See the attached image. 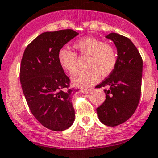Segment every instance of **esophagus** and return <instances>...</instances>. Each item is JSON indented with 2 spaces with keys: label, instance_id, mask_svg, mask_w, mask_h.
I'll return each mask as SVG.
<instances>
[{
  "label": "esophagus",
  "instance_id": "obj_1",
  "mask_svg": "<svg viewBox=\"0 0 158 158\" xmlns=\"http://www.w3.org/2000/svg\"><path fill=\"white\" fill-rule=\"evenodd\" d=\"M80 91H82V92H83V93H84V94H88V93H90V92H91V89H81L80 90Z\"/></svg>",
  "mask_w": 158,
  "mask_h": 158
}]
</instances>
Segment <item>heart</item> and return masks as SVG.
Segmentation results:
<instances>
[{
    "label": "heart",
    "mask_w": 158,
    "mask_h": 158,
    "mask_svg": "<svg viewBox=\"0 0 158 158\" xmlns=\"http://www.w3.org/2000/svg\"><path fill=\"white\" fill-rule=\"evenodd\" d=\"M75 47L83 55L89 56L87 62L88 67L79 71L72 76V83L78 87H89L97 81L101 75H108L113 71L117 62V54L113 46L105 44L104 41L95 38H86L77 42ZM61 67L69 73L76 69L77 55L68 48L59 50L58 55Z\"/></svg>",
    "instance_id": "b5f03b06"
}]
</instances>
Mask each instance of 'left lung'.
<instances>
[{
    "label": "left lung",
    "instance_id": "8db88e82",
    "mask_svg": "<svg viewBox=\"0 0 158 158\" xmlns=\"http://www.w3.org/2000/svg\"><path fill=\"white\" fill-rule=\"evenodd\" d=\"M114 42L117 50V62L108 78L99 85L104 90L106 99L96 108L99 120L108 126H116L128 120L140 101L143 61L132 41L116 33L105 36Z\"/></svg>",
    "mask_w": 158,
    "mask_h": 158
}]
</instances>
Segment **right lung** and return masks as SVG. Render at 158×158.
<instances>
[{
    "mask_svg": "<svg viewBox=\"0 0 158 158\" xmlns=\"http://www.w3.org/2000/svg\"><path fill=\"white\" fill-rule=\"evenodd\" d=\"M79 33L73 30L45 32L28 45L22 56L20 81L34 116L46 128L64 131L75 121L70 79L59 62L63 46Z\"/></svg>",
    "mask_w": 158,
    "mask_h": 158,
    "instance_id": "1",
    "label": "right lung"
}]
</instances>
